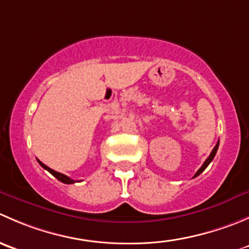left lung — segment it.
<instances>
[{
	"label": "left lung",
	"instance_id": "8db88e82",
	"mask_svg": "<svg viewBox=\"0 0 249 249\" xmlns=\"http://www.w3.org/2000/svg\"><path fill=\"white\" fill-rule=\"evenodd\" d=\"M218 147H219V141H218V142H217V144L214 145V148H213V150H212V152H211L210 157H208L207 159H206V161L203 162V164H202V166L200 167L199 170H197V172H196V173H195V175H194V177H197V176H199L200 173H201V172L205 171V169H206V167H207L208 165L211 164V161H212V160H213V158L215 157V153H217V150H218Z\"/></svg>",
	"mask_w": 249,
	"mask_h": 249
}]
</instances>
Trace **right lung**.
<instances>
[{"mask_svg": "<svg viewBox=\"0 0 249 249\" xmlns=\"http://www.w3.org/2000/svg\"><path fill=\"white\" fill-rule=\"evenodd\" d=\"M38 162H39V165H41V166L43 167V169H46L47 171H49L50 173H52L53 176H54L55 178H57V179H59L60 182L65 183V184H72V183H76V182H77V180H74V179H72V178L67 177L66 175H62V173H60V172H56V171H54V170H53V169H50V167H48L47 165H44L43 162H42V161H39V160H38Z\"/></svg>", "mask_w": 249, "mask_h": 249, "instance_id": "obj_1", "label": "right lung"}]
</instances>
